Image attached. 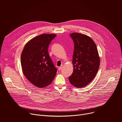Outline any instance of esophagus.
<instances>
[{
    "label": "esophagus",
    "instance_id": "esophagus-1",
    "mask_svg": "<svg viewBox=\"0 0 122 122\" xmlns=\"http://www.w3.org/2000/svg\"><path fill=\"white\" fill-rule=\"evenodd\" d=\"M62 68V66H59V67H58V70H59V71H60Z\"/></svg>",
    "mask_w": 122,
    "mask_h": 122
}]
</instances>
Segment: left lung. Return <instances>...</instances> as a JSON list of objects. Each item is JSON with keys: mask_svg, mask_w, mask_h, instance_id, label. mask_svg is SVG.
Masks as SVG:
<instances>
[{"mask_svg": "<svg viewBox=\"0 0 122 122\" xmlns=\"http://www.w3.org/2000/svg\"><path fill=\"white\" fill-rule=\"evenodd\" d=\"M74 42L72 56L73 71L68 77L76 87L88 85L95 77L99 67L100 59L97 46L89 37L78 33L70 34Z\"/></svg>", "mask_w": 122, "mask_h": 122, "instance_id": "1", "label": "left lung"}]
</instances>
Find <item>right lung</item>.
<instances>
[{"mask_svg":"<svg viewBox=\"0 0 122 122\" xmlns=\"http://www.w3.org/2000/svg\"><path fill=\"white\" fill-rule=\"evenodd\" d=\"M56 35L43 34L31 40L25 46L21 56L24 75L35 86L44 87L51 84L57 68L51 59L48 48Z\"/></svg>","mask_w":122,"mask_h":122,"instance_id":"1","label":"right lung"}]
</instances>
